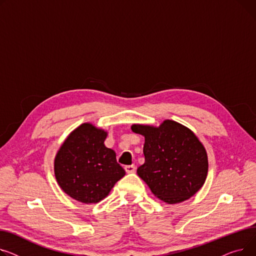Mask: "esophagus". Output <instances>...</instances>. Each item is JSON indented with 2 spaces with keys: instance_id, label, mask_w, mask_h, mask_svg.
Returning <instances> with one entry per match:
<instances>
[{
  "instance_id": "esophagus-1",
  "label": "esophagus",
  "mask_w": 256,
  "mask_h": 256,
  "mask_svg": "<svg viewBox=\"0 0 256 256\" xmlns=\"http://www.w3.org/2000/svg\"><path fill=\"white\" fill-rule=\"evenodd\" d=\"M125 170L127 174H132L135 172V165H126L125 166Z\"/></svg>"
}]
</instances>
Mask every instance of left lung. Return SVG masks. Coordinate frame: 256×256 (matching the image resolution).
I'll list each match as a JSON object with an SVG mask.
<instances>
[{
  "mask_svg": "<svg viewBox=\"0 0 256 256\" xmlns=\"http://www.w3.org/2000/svg\"><path fill=\"white\" fill-rule=\"evenodd\" d=\"M144 136V163L138 174L158 198L168 204L190 198L204 185L208 156L194 133L170 120L158 128L133 125Z\"/></svg>",
  "mask_w": 256,
  "mask_h": 256,
  "instance_id": "8db88e82",
  "label": "left lung"
}]
</instances>
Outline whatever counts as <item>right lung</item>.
Wrapping results in <instances>:
<instances>
[{
  "instance_id": "right-lung-1",
  "label": "right lung",
  "mask_w": 256,
  "mask_h": 256,
  "mask_svg": "<svg viewBox=\"0 0 256 256\" xmlns=\"http://www.w3.org/2000/svg\"><path fill=\"white\" fill-rule=\"evenodd\" d=\"M106 135L91 124H82L70 133L56 156L60 187L80 202H98L126 174L114 150L104 146Z\"/></svg>"
}]
</instances>
